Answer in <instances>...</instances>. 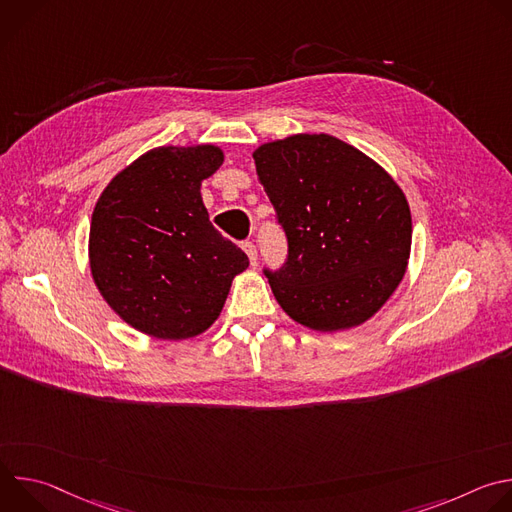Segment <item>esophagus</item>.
<instances>
[{
  "mask_svg": "<svg viewBox=\"0 0 512 512\" xmlns=\"http://www.w3.org/2000/svg\"><path fill=\"white\" fill-rule=\"evenodd\" d=\"M243 251L247 253V257H249V263H251V265H257V247H255L251 241L243 243Z\"/></svg>",
  "mask_w": 512,
  "mask_h": 512,
  "instance_id": "esophagus-1",
  "label": "esophagus"
}]
</instances>
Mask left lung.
<instances>
[{"instance_id": "left-lung-1", "label": "left lung", "mask_w": 512, "mask_h": 512, "mask_svg": "<svg viewBox=\"0 0 512 512\" xmlns=\"http://www.w3.org/2000/svg\"><path fill=\"white\" fill-rule=\"evenodd\" d=\"M255 170L287 235V263L267 273L281 310L318 332L371 320L403 281L411 210L393 176L328 133L261 143Z\"/></svg>"}]
</instances>
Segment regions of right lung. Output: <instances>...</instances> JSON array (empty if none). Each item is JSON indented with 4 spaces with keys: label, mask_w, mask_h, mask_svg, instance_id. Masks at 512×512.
<instances>
[{
    "label": "right lung",
    "mask_w": 512,
    "mask_h": 512,
    "mask_svg": "<svg viewBox=\"0 0 512 512\" xmlns=\"http://www.w3.org/2000/svg\"><path fill=\"white\" fill-rule=\"evenodd\" d=\"M225 162L214 143L160 145L113 176L89 231V267L107 306L137 332L188 340L221 316L247 255L210 221L200 186Z\"/></svg>",
    "instance_id": "1"
}]
</instances>
